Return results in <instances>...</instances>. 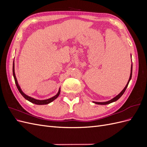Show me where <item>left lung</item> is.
<instances>
[{
  "label": "left lung",
  "mask_w": 147,
  "mask_h": 147,
  "mask_svg": "<svg viewBox=\"0 0 147 147\" xmlns=\"http://www.w3.org/2000/svg\"><path fill=\"white\" fill-rule=\"evenodd\" d=\"M132 64L131 65V69L130 77H129V79L128 82H127V84L126 85L125 88H124L123 89V91H122L121 92H120L118 95H117L116 97H115L114 98H113L112 99H111L110 100H109V101H107V102H94V103H95V104H99V105H107V104H110V103H112V102L117 101L118 99H119L120 98V97H121L122 96V95L124 94V92H125V91H126V88H127V86H128V84H129V82H130V80H131V77H132Z\"/></svg>",
  "instance_id": "1"
}]
</instances>
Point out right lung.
I'll return each mask as SVG.
<instances>
[{
	"mask_svg": "<svg viewBox=\"0 0 147 147\" xmlns=\"http://www.w3.org/2000/svg\"><path fill=\"white\" fill-rule=\"evenodd\" d=\"M13 77H14V79H15V84H16V87L18 88V91H20V92L21 93V94L26 99H27L28 100H29L30 102H32V103H33V104H37V105L48 104L49 103H50V102H51L52 101L55 100L57 98V97L59 96V95L60 94L61 91H60V89H59V91H58V92H57V94L56 95H55V96H53V97H51V98H50V99H48L41 100H37V99H35L34 98H32V97H29V96H28L27 95H26L24 93L21 91L20 87L18 85V83L17 80H16V76H15V63H14V61H13Z\"/></svg>",
	"mask_w": 147,
	"mask_h": 147,
	"instance_id": "right-lung-1",
	"label": "right lung"
}]
</instances>
